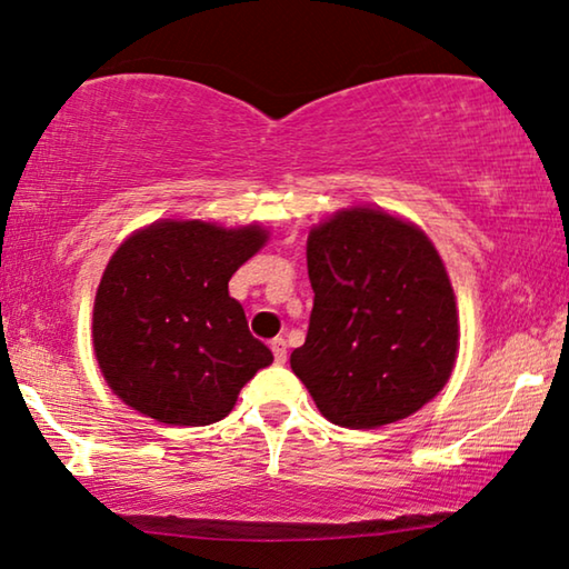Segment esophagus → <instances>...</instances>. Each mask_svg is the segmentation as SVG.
<instances>
[{
  "mask_svg": "<svg viewBox=\"0 0 569 569\" xmlns=\"http://www.w3.org/2000/svg\"><path fill=\"white\" fill-rule=\"evenodd\" d=\"M270 350H273V358H276L278 366H286V360H288V352H286V342H283L281 337H276L273 342H270Z\"/></svg>",
  "mask_w": 569,
  "mask_h": 569,
  "instance_id": "esophagus-1",
  "label": "esophagus"
}]
</instances>
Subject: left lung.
I'll use <instances>...</instances> for the list:
<instances>
[{
	"label": "left lung",
	"instance_id": "obj_1",
	"mask_svg": "<svg viewBox=\"0 0 569 569\" xmlns=\"http://www.w3.org/2000/svg\"><path fill=\"white\" fill-rule=\"evenodd\" d=\"M313 309L291 370L317 409L347 429L417 413L460 347L447 268L417 224L383 209H342L307 242Z\"/></svg>",
	"mask_w": 569,
	"mask_h": 569
}]
</instances>
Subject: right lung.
Returning a JSON list of instances; mask_svg holds the SVG:
<instances>
[{
	"label": "right lung",
	"instance_id": "1",
	"mask_svg": "<svg viewBox=\"0 0 569 569\" xmlns=\"http://www.w3.org/2000/svg\"><path fill=\"white\" fill-rule=\"evenodd\" d=\"M266 240L258 224L160 219L117 248L97 288L94 352L127 406L173 427H207L273 362L227 288Z\"/></svg>",
	"mask_w": 569,
	"mask_h": 569
}]
</instances>
